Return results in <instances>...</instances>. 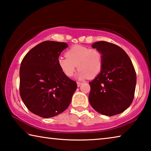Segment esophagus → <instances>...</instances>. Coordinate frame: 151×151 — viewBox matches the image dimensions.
Instances as JSON below:
<instances>
[{
    "instance_id": "obj_1",
    "label": "esophagus",
    "mask_w": 151,
    "mask_h": 151,
    "mask_svg": "<svg viewBox=\"0 0 151 151\" xmlns=\"http://www.w3.org/2000/svg\"><path fill=\"white\" fill-rule=\"evenodd\" d=\"M76 84H77V86H81V84H82V83H81V82H77V83H76Z\"/></svg>"
}]
</instances>
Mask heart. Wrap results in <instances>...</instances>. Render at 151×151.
I'll return each instance as SVG.
<instances>
[{
    "label": "heart",
    "mask_w": 151,
    "mask_h": 151,
    "mask_svg": "<svg viewBox=\"0 0 151 151\" xmlns=\"http://www.w3.org/2000/svg\"><path fill=\"white\" fill-rule=\"evenodd\" d=\"M65 57H60L58 65L65 75L71 77L75 73L76 65L78 78H94L99 75L103 67V57L96 48H89L75 45L66 52Z\"/></svg>",
    "instance_id": "heart-1"
}]
</instances>
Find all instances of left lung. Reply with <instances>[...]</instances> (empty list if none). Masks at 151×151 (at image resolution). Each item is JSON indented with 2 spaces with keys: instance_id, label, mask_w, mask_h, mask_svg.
Returning <instances> with one entry per match:
<instances>
[{
  "instance_id": "1",
  "label": "left lung",
  "mask_w": 151,
  "mask_h": 151,
  "mask_svg": "<svg viewBox=\"0 0 151 151\" xmlns=\"http://www.w3.org/2000/svg\"><path fill=\"white\" fill-rule=\"evenodd\" d=\"M92 47L101 52L103 67L89 82V103L104 115L121 113L131 105L134 96L137 75L132 61L122 48L113 43L99 41Z\"/></svg>"
}]
</instances>
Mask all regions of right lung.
<instances>
[{
    "label": "right lung",
    "mask_w": 151,
    "mask_h": 151,
    "mask_svg": "<svg viewBox=\"0 0 151 151\" xmlns=\"http://www.w3.org/2000/svg\"><path fill=\"white\" fill-rule=\"evenodd\" d=\"M67 47L65 42L46 40L30 50L20 64V97L27 109L40 117L50 118L65 111L77 88L57 63Z\"/></svg>",
    "instance_id": "right-lung-1"
}]
</instances>
